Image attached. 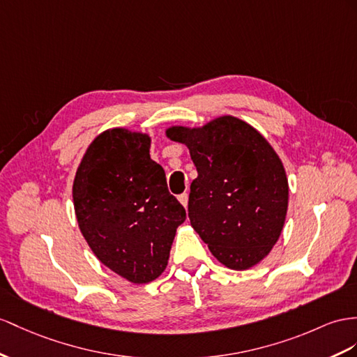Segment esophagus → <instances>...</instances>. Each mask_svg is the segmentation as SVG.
<instances>
[{"label": "esophagus", "mask_w": 357, "mask_h": 357, "mask_svg": "<svg viewBox=\"0 0 357 357\" xmlns=\"http://www.w3.org/2000/svg\"><path fill=\"white\" fill-rule=\"evenodd\" d=\"M178 200H179V202H181L182 205H184V206L187 208V205H188V193L179 195V196H178Z\"/></svg>", "instance_id": "1"}]
</instances>
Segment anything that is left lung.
Listing matches in <instances>:
<instances>
[{
	"label": "left lung",
	"instance_id": "1",
	"mask_svg": "<svg viewBox=\"0 0 357 357\" xmlns=\"http://www.w3.org/2000/svg\"><path fill=\"white\" fill-rule=\"evenodd\" d=\"M170 140L187 144L197 178L188 217L214 257L248 270L279 240L288 208V179L278 153L240 119L218 117L202 128L173 126Z\"/></svg>",
	"mask_w": 357,
	"mask_h": 357
}]
</instances>
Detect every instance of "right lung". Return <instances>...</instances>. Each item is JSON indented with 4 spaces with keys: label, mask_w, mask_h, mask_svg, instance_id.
Masks as SVG:
<instances>
[{
    "label": "right lung",
    "mask_w": 357,
    "mask_h": 357,
    "mask_svg": "<svg viewBox=\"0 0 357 357\" xmlns=\"http://www.w3.org/2000/svg\"><path fill=\"white\" fill-rule=\"evenodd\" d=\"M146 134L114 128L91 142L77 170L74 206L96 258L132 283L157 279L167 266L185 209L151 160Z\"/></svg>",
    "instance_id": "1"
}]
</instances>
